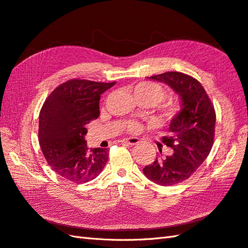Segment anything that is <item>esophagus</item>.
Instances as JSON below:
<instances>
[{
  "label": "esophagus",
  "instance_id": "34e87169",
  "mask_svg": "<svg viewBox=\"0 0 248 248\" xmlns=\"http://www.w3.org/2000/svg\"><path fill=\"white\" fill-rule=\"evenodd\" d=\"M140 142L138 138L136 137H131V138H125L124 140H122V143L124 144H128V145H136Z\"/></svg>",
  "mask_w": 248,
  "mask_h": 248
}]
</instances>
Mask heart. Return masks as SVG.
Listing matches in <instances>:
<instances>
[{
  "instance_id": "obj_1",
  "label": "heart",
  "mask_w": 248,
  "mask_h": 248,
  "mask_svg": "<svg viewBox=\"0 0 248 248\" xmlns=\"http://www.w3.org/2000/svg\"><path fill=\"white\" fill-rule=\"evenodd\" d=\"M133 93L138 100H148L152 104H159L166 97V91L157 82L153 81H142L133 88ZM174 111V108L170 109ZM128 129L130 132L135 133L140 129V124L136 122H130L128 124Z\"/></svg>"
}]
</instances>
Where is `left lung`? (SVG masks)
Instances as JSON below:
<instances>
[{"mask_svg":"<svg viewBox=\"0 0 248 248\" xmlns=\"http://www.w3.org/2000/svg\"><path fill=\"white\" fill-rule=\"evenodd\" d=\"M168 85L178 95L180 110L170 119L169 136L162 142L174 153L143 168L148 179L168 186L186 180L206 159L214 143L216 113L200 82L181 72H166L148 78Z\"/></svg>","mask_w":248,"mask_h":248,"instance_id":"8db88e82","label":"left lung"}]
</instances>
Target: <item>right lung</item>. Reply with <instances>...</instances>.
<instances>
[{
    "instance_id": "1",
    "label": "right lung",
    "mask_w": 248,
    "mask_h": 248,
    "mask_svg": "<svg viewBox=\"0 0 248 248\" xmlns=\"http://www.w3.org/2000/svg\"><path fill=\"white\" fill-rule=\"evenodd\" d=\"M115 85L71 79L49 95L40 113L39 140L54 172L79 185L101 173L109 158L107 149L89 150L86 124L99 116L100 95Z\"/></svg>"
}]
</instances>
